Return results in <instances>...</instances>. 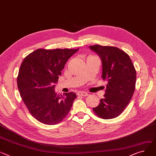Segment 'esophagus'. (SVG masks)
<instances>
[{
    "label": "esophagus",
    "mask_w": 156,
    "mask_h": 156,
    "mask_svg": "<svg viewBox=\"0 0 156 156\" xmlns=\"http://www.w3.org/2000/svg\"><path fill=\"white\" fill-rule=\"evenodd\" d=\"M77 95L82 96V97H87V96H88V93L87 92H85V91H78L77 93Z\"/></svg>",
    "instance_id": "34e87169"
}]
</instances>
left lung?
I'll return each mask as SVG.
<instances>
[{"label":"left lung","mask_w":156,"mask_h":156,"mask_svg":"<svg viewBox=\"0 0 156 156\" xmlns=\"http://www.w3.org/2000/svg\"><path fill=\"white\" fill-rule=\"evenodd\" d=\"M89 48L101 58V78L108 81L104 97L93 110L103 119H114L123 112L133 96L136 83V69L129 56L118 48L98 44Z\"/></svg>","instance_id":"left-lung-1"}]
</instances>
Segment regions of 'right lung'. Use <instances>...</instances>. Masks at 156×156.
I'll list each match as a JSON object with an SVG mask.
<instances>
[{"label": "right lung", "mask_w": 156, "mask_h": 156, "mask_svg": "<svg viewBox=\"0 0 156 156\" xmlns=\"http://www.w3.org/2000/svg\"><path fill=\"white\" fill-rule=\"evenodd\" d=\"M78 49H37L28 55L20 66L17 87L24 104L37 120L55 125L69 112L76 93H55V84L68 59Z\"/></svg>", "instance_id": "right-lung-1"}]
</instances>
